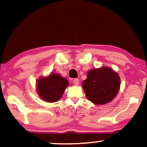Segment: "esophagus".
<instances>
[{"label":"esophagus","instance_id":"34e87169","mask_svg":"<svg viewBox=\"0 0 147 147\" xmlns=\"http://www.w3.org/2000/svg\"><path fill=\"white\" fill-rule=\"evenodd\" d=\"M73 83L75 85H79V79H75L73 80Z\"/></svg>","mask_w":147,"mask_h":147}]
</instances>
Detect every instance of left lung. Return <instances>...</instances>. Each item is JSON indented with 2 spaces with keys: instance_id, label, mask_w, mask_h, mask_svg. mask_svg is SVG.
Instances as JSON below:
<instances>
[{
  "instance_id": "8db88e82",
  "label": "left lung",
  "mask_w": 147,
  "mask_h": 147,
  "mask_svg": "<svg viewBox=\"0 0 147 147\" xmlns=\"http://www.w3.org/2000/svg\"><path fill=\"white\" fill-rule=\"evenodd\" d=\"M88 100L97 105H103L113 99L120 87L118 74L107 66L90 70L82 85Z\"/></svg>"
}]
</instances>
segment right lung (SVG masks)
Returning <instances> with one entry per match:
<instances>
[{"mask_svg": "<svg viewBox=\"0 0 147 147\" xmlns=\"http://www.w3.org/2000/svg\"><path fill=\"white\" fill-rule=\"evenodd\" d=\"M37 93L43 100L49 103L59 101L69 83L59 74L52 72L47 77H40L36 81Z\"/></svg>", "mask_w": 147, "mask_h": 147, "instance_id": "right-lung-1", "label": "right lung"}]
</instances>
